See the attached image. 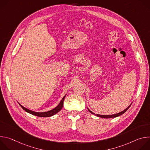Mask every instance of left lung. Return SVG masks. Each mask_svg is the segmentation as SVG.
<instances>
[{
  "mask_svg": "<svg viewBox=\"0 0 150 150\" xmlns=\"http://www.w3.org/2000/svg\"><path fill=\"white\" fill-rule=\"evenodd\" d=\"M131 104H132V103H131L129 106H128L126 109H125L123 110V111H122V112H119V113L114 114V115H98V114H95L94 113H93V112H91L88 108H87V109H88V110L91 114L94 115L95 116H97V117H101V118H105V119H108V118H114V117H118V116H119L123 115L124 113H125V112L127 111V110L130 108V106L131 105Z\"/></svg>",
  "mask_w": 150,
  "mask_h": 150,
  "instance_id": "left-lung-1",
  "label": "left lung"
}]
</instances>
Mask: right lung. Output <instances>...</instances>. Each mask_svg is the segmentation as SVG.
Segmentation results:
<instances>
[{
    "instance_id": "right-lung-1",
    "label": "right lung",
    "mask_w": 150,
    "mask_h": 150,
    "mask_svg": "<svg viewBox=\"0 0 150 150\" xmlns=\"http://www.w3.org/2000/svg\"><path fill=\"white\" fill-rule=\"evenodd\" d=\"M67 95V94H66ZM66 95L64 96L62 99L61 100L60 102L59 103V104L55 108H54L53 109L51 110H49V111H47V112H34V111H32L31 110H29L28 109H27L26 108H25V107L23 106L21 104H20L19 103V105H21V108H22L26 112L28 113H30L33 115H34V116H38V117H50V116H52L54 115H56L57 113H58L62 108L63 107V101H64V99H65V97H66Z\"/></svg>"
}]
</instances>
